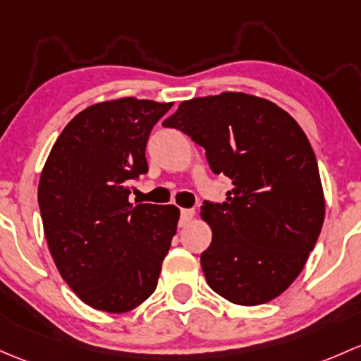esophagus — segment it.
<instances>
[{"instance_id": "34e87169", "label": "esophagus", "mask_w": 361, "mask_h": 361, "mask_svg": "<svg viewBox=\"0 0 361 361\" xmlns=\"http://www.w3.org/2000/svg\"><path fill=\"white\" fill-rule=\"evenodd\" d=\"M192 219H195V210H192V208H184V210H180L179 226L180 228H185V226H188Z\"/></svg>"}]
</instances>
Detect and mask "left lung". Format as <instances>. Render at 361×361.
I'll list each match as a JSON object with an SVG mask.
<instances>
[{
  "instance_id": "1",
  "label": "left lung",
  "mask_w": 361,
  "mask_h": 361,
  "mask_svg": "<svg viewBox=\"0 0 361 361\" xmlns=\"http://www.w3.org/2000/svg\"><path fill=\"white\" fill-rule=\"evenodd\" d=\"M163 126L191 137L212 172L233 180L226 202L202 207L207 283L240 306L269 302L299 276L325 217L306 133L276 104L240 92L185 100Z\"/></svg>"
}]
</instances>
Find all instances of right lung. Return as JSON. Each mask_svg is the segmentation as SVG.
I'll return each instance as SVG.
<instances>
[{
  "instance_id": "add662e5",
  "label": "right lung",
  "mask_w": 361,
  "mask_h": 361,
  "mask_svg": "<svg viewBox=\"0 0 361 361\" xmlns=\"http://www.w3.org/2000/svg\"><path fill=\"white\" fill-rule=\"evenodd\" d=\"M172 107L125 97L81 111L55 140L38 203L59 273L85 304L126 313L154 292L179 208L128 202L146 144Z\"/></svg>"
}]
</instances>
